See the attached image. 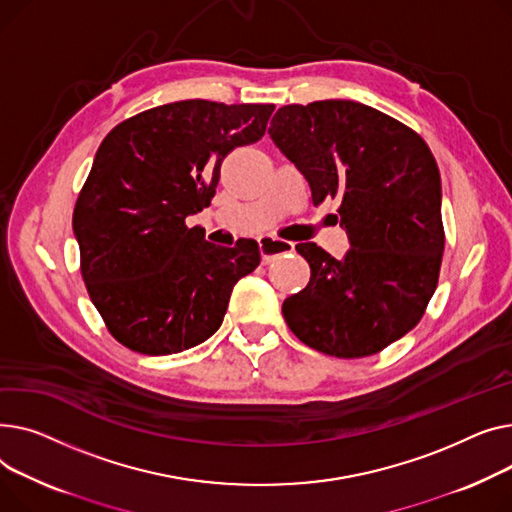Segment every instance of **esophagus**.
<instances>
[{
    "instance_id": "34e87169",
    "label": "esophagus",
    "mask_w": 512,
    "mask_h": 512,
    "mask_svg": "<svg viewBox=\"0 0 512 512\" xmlns=\"http://www.w3.org/2000/svg\"><path fill=\"white\" fill-rule=\"evenodd\" d=\"M258 246H260V254H262V262L270 264L275 262L277 258L291 254L295 250V246L291 242H285V239L273 237V235H264L258 239Z\"/></svg>"
}]
</instances>
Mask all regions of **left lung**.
<instances>
[{
  "label": "left lung",
  "mask_w": 512,
  "mask_h": 512,
  "mask_svg": "<svg viewBox=\"0 0 512 512\" xmlns=\"http://www.w3.org/2000/svg\"><path fill=\"white\" fill-rule=\"evenodd\" d=\"M270 140L302 171L312 204L339 202L351 248L341 260L308 242L306 289L283 316L308 347L368 357L422 320L444 252L440 171L426 140L399 119L355 101L281 107Z\"/></svg>",
  "instance_id": "left-lung-1"
}]
</instances>
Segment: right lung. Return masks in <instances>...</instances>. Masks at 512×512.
<instances>
[{
  "mask_svg": "<svg viewBox=\"0 0 512 512\" xmlns=\"http://www.w3.org/2000/svg\"><path fill=\"white\" fill-rule=\"evenodd\" d=\"M273 111L190 99L132 115L105 136L72 227L90 302L117 343L169 355L217 333L260 250L254 239L210 244L186 217L210 204L223 159L258 142Z\"/></svg>",
  "mask_w": 512,
  "mask_h": 512,
  "instance_id": "right-lung-1",
  "label": "right lung"
}]
</instances>
